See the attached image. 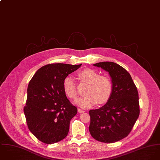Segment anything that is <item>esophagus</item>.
<instances>
[{"label": "esophagus", "mask_w": 160, "mask_h": 160, "mask_svg": "<svg viewBox=\"0 0 160 160\" xmlns=\"http://www.w3.org/2000/svg\"><path fill=\"white\" fill-rule=\"evenodd\" d=\"M78 112L79 113H82V112H84V111L82 110V109H80V108H78Z\"/></svg>", "instance_id": "34e87169"}]
</instances>
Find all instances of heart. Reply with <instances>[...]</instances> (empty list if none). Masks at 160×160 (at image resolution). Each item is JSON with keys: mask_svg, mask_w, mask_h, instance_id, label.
I'll list each match as a JSON object with an SVG mask.
<instances>
[{"mask_svg": "<svg viewBox=\"0 0 160 160\" xmlns=\"http://www.w3.org/2000/svg\"><path fill=\"white\" fill-rule=\"evenodd\" d=\"M78 80L88 83L85 93L87 95L77 99L75 103L83 108H90L98 102L102 104L106 102L112 92V83L107 75H100L95 70L86 68L80 72ZM63 88L65 94L70 99H75L78 96L77 83L75 79L70 76L65 78Z\"/></svg>", "mask_w": 160, "mask_h": 160, "instance_id": "1", "label": "heart"}]
</instances>
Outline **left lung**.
Returning <instances> with one entry per match:
<instances>
[{
  "label": "left lung",
  "mask_w": 160,
  "mask_h": 160,
  "mask_svg": "<svg viewBox=\"0 0 160 160\" xmlns=\"http://www.w3.org/2000/svg\"><path fill=\"white\" fill-rule=\"evenodd\" d=\"M109 72L112 92L108 102L99 109L89 111V130L96 140L114 143L126 137L140 114L138 93L128 71L116 63L93 64Z\"/></svg>",
  "instance_id": "obj_1"
}]
</instances>
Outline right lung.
<instances>
[{
    "instance_id": "right-lung-1",
    "label": "right lung",
    "mask_w": 160,
    "mask_h": 160,
    "mask_svg": "<svg viewBox=\"0 0 160 160\" xmlns=\"http://www.w3.org/2000/svg\"><path fill=\"white\" fill-rule=\"evenodd\" d=\"M81 65L48 64L38 69L30 81L24 113L30 132L44 143L59 142L68 133L77 108L65 95L63 82Z\"/></svg>"
}]
</instances>
